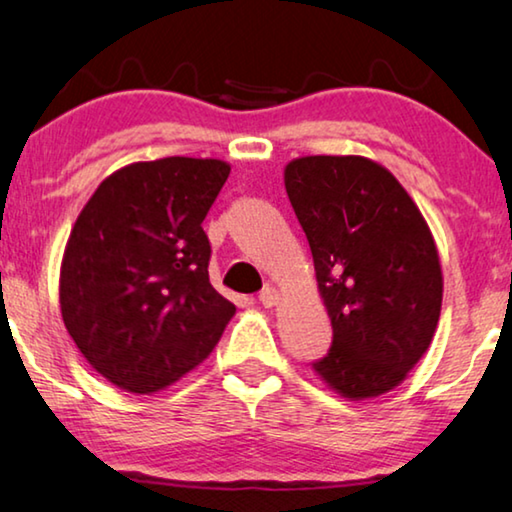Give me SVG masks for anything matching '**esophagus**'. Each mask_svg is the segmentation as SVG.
Here are the masks:
<instances>
[{
	"mask_svg": "<svg viewBox=\"0 0 512 512\" xmlns=\"http://www.w3.org/2000/svg\"><path fill=\"white\" fill-rule=\"evenodd\" d=\"M258 300H261L263 307H272V305H277L279 293H277V289H272V286H265V289L258 293Z\"/></svg>",
	"mask_w": 512,
	"mask_h": 512,
	"instance_id": "esophagus-1",
	"label": "esophagus"
}]
</instances>
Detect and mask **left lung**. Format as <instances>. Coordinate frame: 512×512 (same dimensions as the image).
<instances>
[{
	"mask_svg": "<svg viewBox=\"0 0 512 512\" xmlns=\"http://www.w3.org/2000/svg\"><path fill=\"white\" fill-rule=\"evenodd\" d=\"M284 186L333 326L312 368L356 401L398 387L429 349L443 303L424 216L394 174L361 156L298 158Z\"/></svg>",
	"mask_w": 512,
	"mask_h": 512,
	"instance_id": "8db88e82",
	"label": "left lung"
}]
</instances>
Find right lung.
Segmentation results:
<instances>
[{
    "instance_id": "add662e5",
    "label": "right lung",
    "mask_w": 512,
    "mask_h": 512,
    "mask_svg": "<svg viewBox=\"0 0 512 512\" xmlns=\"http://www.w3.org/2000/svg\"><path fill=\"white\" fill-rule=\"evenodd\" d=\"M223 160L160 158L107 177L83 207L60 270L62 319L102 377L132 394L177 382L209 356L235 305L209 284L202 221Z\"/></svg>"
}]
</instances>
